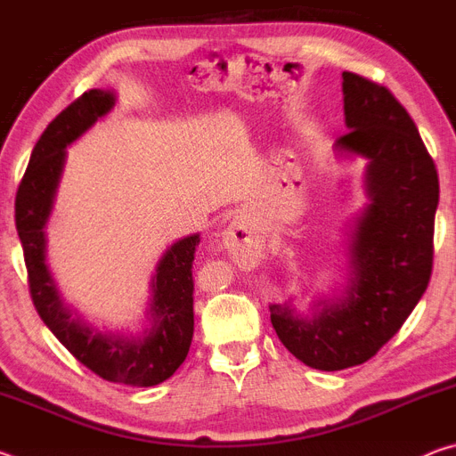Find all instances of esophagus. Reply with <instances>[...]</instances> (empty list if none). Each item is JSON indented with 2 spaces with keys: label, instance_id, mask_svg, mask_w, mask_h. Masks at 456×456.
Instances as JSON below:
<instances>
[{
  "label": "esophagus",
  "instance_id": "1",
  "mask_svg": "<svg viewBox=\"0 0 456 456\" xmlns=\"http://www.w3.org/2000/svg\"><path fill=\"white\" fill-rule=\"evenodd\" d=\"M223 243H225V249L231 256L237 259V264L241 265L256 257L259 249V237L245 215H237L231 221V225L225 231V237H223Z\"/></svg>",
  "mask_w": 456,
  "mask_h": 456
}]
</instances>
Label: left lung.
Instances as JSON below:
<instances>
[{"label": "left lung", "instance_id": "left-lung-1", "mask_svg": "<svg viewBox=\"0 0 456 456\" xmlns=\"http://www.w3.org/2000/svg\"><path fill=\"white\" fill-rule=\"evenodd\" d=\"M342 78L350 133L336 151L368 160L370 197L352 239L350 280L342 297L320 299L312 318L291 304L269 305L285 348L326 372L364 364L412 314L430 281L438 207L435 160L406 108L364 76Z\"/></svg>", "mask_w": 456, "mask_h": 456}]
</instances>
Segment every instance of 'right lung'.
I'll return each mask as SVG.
<instances>
[{
	"label": "right lung",
	"instance_id": "add662e5",
	"mask_svg": "<svg viewBox=\"0 0 456 456\" xmlns=\"http://www.w3.org/2000/svg\"><path fill=\"white\" fill-rule=\"evenodd\" d=\"M112 106V92L88 90L50 122L34 146L15 195V229L24 247L29 296L52 334L80 364L104 380L146 388L171 378L189 354L195 330L192 261L199 233L179 239L160 257L152 277V326L142 336L108 334L86 326L61 302L45 265L44 227L64 168V149Z\"/></svg>",
	"mask_w": 456,
	"mask_h": 456
}]
</instances>
